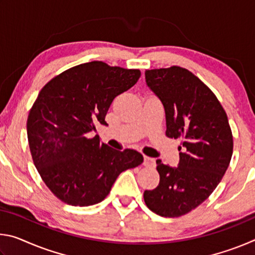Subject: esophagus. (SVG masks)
I'll use <instances>...</instances> for the list:
<instances>
[{
	"mask_svg": "<svg viewBox=\"0 0 255 255\" xmlns=\"http://www.w3.org/2000/svg\"><path fill=\"white\" fill-rule=\"evenodd\" d=\"M144 165L147 167H155V159L144 155Z\"/></svg>",
	"mask_w": 255,
	"mask_h": 255,
	"instance_id": "1",
	"label": "esophagus"
}]
</instances>
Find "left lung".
<instances>
[{
	"label": "left lung",
	"mask_w": 255,
	"mask_h": 255,
	"mask_svg": "<svg viewBox=\"0 0 255 255\" xmlns=\"http://www.w3.org/2000/svg\"><path fill=\"white\" fill-rule=\"evenodd\" d=\"M146 83L162 101L169 138H181L180 162L156 161L159 183L146 190V206L162 217H180L197 208L221 182L233 154L228 118L214 92L180 66L146 70Z\"/></svg>",
	"instance_id": "1"
}]
</instances>
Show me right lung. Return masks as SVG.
I'll list each match as a JSON object with an SVG mask.
<instances>
[{"label": "right lung", "instance_id": "right-lung-1", "mask_svg": "<svg viewBox=\"0 0 255 255\" xmlns=\"http://www.w3.org/2000/svg\"><path fill=\"white\" fill-rule=\"evenodd\" d=\"M140 77L139 70L103 62L80 64L47 83L29 111L27 133L34 166L54 196L71 206L101 202L122 172L143 163L133 149L111 148L96 135L108 125L114 99Z\"/></svg>", "mask_w": 255, "mask_h": 255}]
</instances>
